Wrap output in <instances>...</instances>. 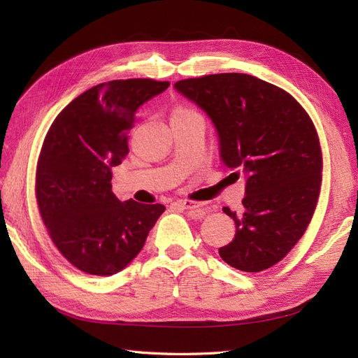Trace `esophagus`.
Segmentation results:
<instances>
[{
  "instance_id": "obj_1",
  "label": "esophagus",
  "mask_w": 358,
  "mask_h": 358,
  "mask_svg": "<svg viewBox=\"0 0 358 358\" xmlns=\"http://www.w3.org/2000/svg\"><path fill=\"white\" fill-rule=\"evenodd\" d=\"M176 204L180 206L182 209L191 210V212H192V216H196V218H203V216L206 215V212H208V209L204 208V204H203V203H199V201L179 200Z\"/></svg>"
}]
</instances>
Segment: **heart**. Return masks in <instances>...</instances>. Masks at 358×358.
I'll return each mask as SVG.
<instances>
[{
	"mask_svg": "<svg viewBox=\"0 0 358 358\" xmlns=\"http://www.w3.org/2000/svg\"><path fill=\"white\" fill-rule=\"evenodd\" d=\"M189 110H185V109H176L175 112H173V115H179V113H187Z\"/></svg>",
	"mask_w": 358,
	"mask_h": 358,
	"instance_id": "obj_1",
	"label": "heart"
}]
</instances>
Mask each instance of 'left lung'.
I'll return each mask as SVG.
<instances>
[{"label":"left lung","instance_id":"8db88e82","mask_svg":"<svg viewBox=\"0 0 358 358\" xmlns=\"http://www.w3.org/2000/svg\"><path fill=\"white\" fill-rule=\"evenodd\" d=\"M175 90L209 116L224 164L245 175L243 212L236 236L220 248L227 264L262 272L294 246L315 212L322 158L317 129L305 109L278 86L243 73L185 79Z\"/></svg>","mask_w":358,"mask_h":358}]
</instances>
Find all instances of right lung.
I'll list each match as a JSON object with an SVG mask.
<instances>
[{
	"instance_id": "add662e5",
	"label": "right lung",
	"mask_w": 358,
	"mask_h": 358,
	"mask_svg": "<svg viewBox=\"0 0 358 358\" xmlns=\"http://www.w3.org/2000/svg\"><path fill=\"white\" fill-rule=\"evenodd\" d=\"M169 82L110 80L92 86L50 125L37 162L41 220L58 251L96 276L121 272L142 251L162 204L121 201L112 192V167L128 154L137 109Z\"/></svg>"
}]
</instances>
